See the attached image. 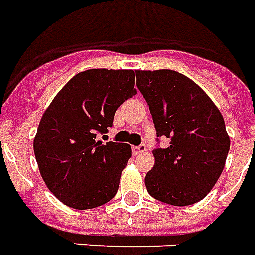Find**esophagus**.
<instances>
[{
	"instance_id": "esophagus-1",
	"label": "esophagus",
	"mask_w": 255,
	"mask_h": 255,
	"mask_svg": "<svg viewBox=\"0 0 255 255\" xmlns=\"http://www.w3.org/2000/svg\"><path fill=\"white\" fill-rule=\"evenodd\" d=\"M132 151H133L134 155H138V154H142L146 151V146L145 145H138V146L132 147Z\"/></svg>"
}]
</instances>
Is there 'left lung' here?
Listing matches in <instances>:
<instances>
[{
  "label": "left lung",
  "mask_w": 255,
  "mask_h": 255,
  "mask_svg": "<svg viewBox=\"0 0 255 255\" xmlns=\"http://www.w3.org/2000/svg\"><path fill=\"white\" fill-rule=\"evenodd\" d=\"M157 136L170 146L153 151L155 163L145 176L151 197L174 206L193 205L213 189L223 172L230 136L219 109L202 88L172 70L136 71Z\"/></svg>",
  "instance_id": "obj_1"
}]
</instances>
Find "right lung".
I'll list each match as a JSON object with an SVG mask.
<instances>
[{"instance_id":"obj_1","label":"right lung","mask_w":255,"mask_h":255,"mask_svg":"<svg viewBox=\"0 0 255 255\" xmlns=\"http://www.w3.org/2000/svg\"><path fill=\"white\" fill-rule=\"evenodd\" d=\"M137 93L133 70L79 72L42 114L33 151L42 180L61 202L78 210L105 205L117 194L132 157L123 142L97 140L113 126L117 109Z\"/></svg>"}]
</instances>
